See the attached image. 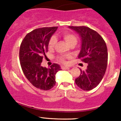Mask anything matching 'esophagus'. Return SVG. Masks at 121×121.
<instances>
[{
  "label": "esophagus",
  "mask_w": 121,
  "mask_h": 121,
  "mask_svg": "<svg viewBox=\"0 0 121 121\" xmlns=\"http://www.w3.org/2000/svg\"><path fill=\"white\" fill-rule=\"evenodd\" d=\"M61 68L63 69H69V67H61Z\"/></svg>",
  "instance_id": "34e87169"
}]
</instances>
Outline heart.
Wrapping results in <instances>:
<instances>
[{
    "instance_id": "heart-1",
    "label": "heart",
    "mask_w": 121,
    "mask_h": 121,
    "mask_svg": "<svg viewBox=\"0 0 121 121\" xmlns=\"http://www.w3.org/2000/svg\"><path fill=\"white\" fill-rule=\"evenodd\" d=\"M62 37L69 46L72 44H76L77 42V38L76 36L70 32H67V31L64 32L62 34ZM56 43H57L56 38L54 36L51 37V39L49 40V42H48V48L50 49H52L55 46ZM66 58H67V57L63 56H58L57 57V60L62 64H66L67 62L65 60Z\"/></svg>"
}]
</instances>
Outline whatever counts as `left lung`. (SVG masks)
I'll return each instance as SVG.
<instances>
[{
    "label": "left lung",
    "instance_id": "left-lung-1",
    "mask_svg": "<svg viewBox=\"0 0 121 121\" xmlns=\"http://www.w3.org/2000/svg\"><path fill=\"white\" fill-rule=\"evenodd\" d=\"M81 36V49L78 58L87 64L85 70L80 69V75L75 84L84 91L95 88L103 78L107 69L108 52L103 38L95 30L86 26H69Z\"/></svg>",
    "mask_w": 121,
    "mask_h": 121
}]
</instances>
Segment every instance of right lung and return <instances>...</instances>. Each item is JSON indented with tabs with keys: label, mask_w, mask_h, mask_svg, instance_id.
I'll return each mask as SVG.
<instances>
[{
	"label": "right lung",
	"mask_w": 121,
	"mask_h": 121,
	"mask_svg": "<svg viewBox=\"0 0 121 121\" xmlns=\"http://www.w3.org/2000/svg\"><path fill=\"white\" fill-rule=\"evenodd\" d=\"M58 27L36 29L27 34L22 41L19 60L26 78L37 88L49 90L56 85V74L60 67L54 63L47 68L41 65L48 52V42Z\"/></svg>",
	"instance_id": "obj_1"
}]
</instances>
